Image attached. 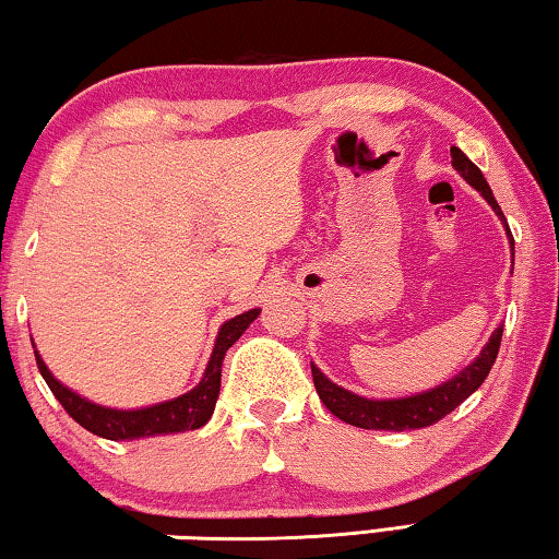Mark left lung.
<instances>
[{
	"label": "left lung",
	"mask_w": 559,
	"mask_h": 559,
	"mask_svg": "<svg viewBox=\"0 0 559 559\" xmlns=\"http://www.w3.org/2000/svg\"><path fill=\"white\" fill-rule=\"evenodd\" d=\"M449 153H452L454 170L460 173L474 190H479V195L492 205L497 218L502 221L507 238H510L512 261H514V238L510 233V226H507L502 207H499V203L492 195V188H489V182L485 180V175H481V170L462 153L460 147H452ZM499 341H502V326L489 336L485 348H481L477 359H474L469 366H464L456 377L447 379L444 384H439L429 391H421V394H412L402 399H366L344 386L333 384L319 366L311 364L313 384H316V391H319L321 402L326 404V409L333 416H338L341 421L352 424V427L377 429V431L379 429H386V431L424 429V427H431V424H437L439 419H444V416L449 412H454L466 396H472L474 391L485 384L487 373L497 359Z\"/></svg>",
	"instance_id": "obj_1"
}]
</instances>
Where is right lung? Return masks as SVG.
Wrapping results in <instances>:
<instances>
[{
  "label": "right lung",
  "instance_id": "right-lung-1",
  "mask_svg": "<svg viewBox=\"0 0 559 559\" xmlns=\"http://www.w3.org/2000/svg\"><path fill=\"white\" fill-rule=\"evenodd\" d=\"M261 308H251V311L228 319L218 329L215 336V346L207 361L203 379L198 381L195 389H190L188 394L175 396L170 402H160L153 406H143V409H112V406H99L90 399L80 396L78 391L64 386L62 381L52 377V371L47 369V364L41 361L39 352H35L37 369L41 379L47 381V386L52 389L57 402L64 406V412L72 416L80 427H85L93 435L112 441H132V439H145V437H160V435H178V431H190L205 427L207 419L213 416L215 402L221 394V366L226 359V352L243 336V331L251 326L258 319Z\"/></svg>",
  "mask_w": 559,
  "mask_h": 559
}]
</instances>
